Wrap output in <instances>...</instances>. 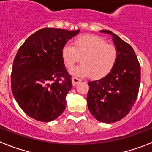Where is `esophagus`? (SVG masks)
Here are the masks:
<instances>
[{
  "label": "esophagus",
  "instance_id": "1",
  "mask_svg": "<svg viewBox=\"0 0 152 152\" xmlns=\"http://www.w3.org/2000/svg\"><path fill=\"white\" fill-rule=\"evenodd\" d=\"M72 85H73V86H76L77 83L81 82V79L77 78V77H73V78L72 79Z\"/></svg>",
  "mask_w": 152,
  "mask_h": 152
}]
</instances>
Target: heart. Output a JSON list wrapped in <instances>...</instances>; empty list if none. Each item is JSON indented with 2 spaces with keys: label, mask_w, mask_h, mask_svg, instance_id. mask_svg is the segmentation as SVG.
<instances>
[{
  "label": "heart",
  "mask_w": 152,
  "mask_h": 152,
  "mask_svg": "<svg viewBox=\"0 0 152 152\" xmlns=\"http://www.w3.org/2000/svg\"><path fill=\"white\" fill-rule=\"evenodd\" d=\"M82 64L71 70L75 76H90L101 79L107 76L114 67L117 50L112 44L93 34H84L76 37L72 45L65 44L61 49V58L68 69L79 62Z\"/></svg>",
  "instance_id": "heart-1"
}]
</instances>
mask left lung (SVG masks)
Here are the masks:
<instances>
[{
    "instance_id": "obj_1",
    "label": "left lung",
    "mask_w": 152,
    "mask_h": 152,
    "mask_svg": "<svg viewBox=\"0 0 152 152\" xmlns=\"http://www.w3.org/2000/svg\"><path fill=\"white\" fill-rule=\"evenodd\" d=\"M117 50V59L109 73L88 82L87 106L94 118L105 123L124 118L137 97L140 82V66L135 51L129 44L109 30Z\"/></svg>"
}]
</instances>
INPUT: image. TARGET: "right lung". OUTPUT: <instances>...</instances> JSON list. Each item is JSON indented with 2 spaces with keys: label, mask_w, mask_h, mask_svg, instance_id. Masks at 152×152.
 <instances>
[{
  "label": "right lung",
  "mask_w": 152,
  "mask_h": 152,
  "mask_svg": "<svg viewBox=\"0 0 152 152\" xmlns=\"http://www.w3.org/2000/svg\"><path fill=\"white\" fill-rule=\"evenodd\" d=\"M80 29L44 28L26 40L13 61L11 86L16 102L36 120L50 122L66 107L65 97L72 87L65 69L62 47Z\"/></svg>",
  "instance_id": "right-lung-1"
}]
</instances>
